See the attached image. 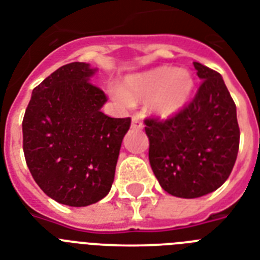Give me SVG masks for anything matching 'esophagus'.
Returning <instances> with one entry per match:
<instances>
[{"instance_id":"obj_1","label":"esophagus","mask_w":260,"mask_h":260,"mask_svg":"<svg viewBox=\"0 0 260 260\" xmlns=\"http://www.w3.org/2000/svg\"><path fill=\"white\" fill-rule=\"evenodd\" d=\"M131 126H132V129H142L143 122L139 116H134L132 117V124H131Z\"/></svg>"}]
</instances>
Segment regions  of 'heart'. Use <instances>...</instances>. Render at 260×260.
<instances>
[{"instance_id":"heart-1","label":"heart","mask_w":260,"mask_h":260,"mask_svg":"<svg viewBox=\"0 0 260 260\" xmlns=\"http://www.w3.org/2000/svg\"><path fill=\"white\" fill-rule=\"evenodd\" d=\"M193 89V77L185 69L159 67L144 74L131 75L122 82L121 90L110 89L117 101H147L151 113L170 118L181 112Z\"/></svg>"}]
</instances>
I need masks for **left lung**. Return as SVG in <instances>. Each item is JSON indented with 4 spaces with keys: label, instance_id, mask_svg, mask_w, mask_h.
Here are the masks:
<instances>
[{
    "label": "left lung",
    "instance_id": "obj_1",
    "mask_svg": "<svg viewBox=\"0 0 260 260\" xmlns=\"http://www.w3.org/2000/svg\"><path fill=\"white\" fill-rule=\"evenodd\" d=\"M202 82L190 104L160 121L144 120L151 169L165 191L197 198L228 179L239 151L236 105L217 71L194 62Z\"/></svg>",
    "mask_w": 260,
    "mask_h": 260
}]
</instances>
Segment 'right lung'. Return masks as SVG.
Masks as SVG:
<instances>
[{
    "label": "right lung",
    "instance_id": "right-lung-1",
    "mask_svg": "<svg viewBox=\"0 0 260 260\" xmlns=\"http://www.w3.org/2000/svg\"><path fill=\"white\" fill-rule=\"evenodd\" d=\"M89 63L59 67L32 91L22 120L26 166L59 204L87 206L109 193L131 118L101 112L105 93L90 82Z\"/></svg>",
    "mask_w": 260,
    "mask_h": 260
}]
</instances>
